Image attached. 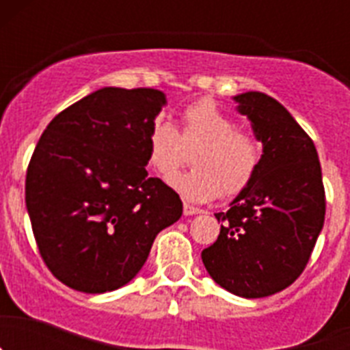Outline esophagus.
I'll list each match as a JSON object with an SVG mask.
<instances>
[{"instance_id": "obj_1", "label": "esophagus", "mask_w": 350, "mask_h": 350, "mask_svg": "<svg viewBox=\"0 0 350 350\" xmlns=\"http://www.w3.org/2000/svg\"><path fill=\"white\" fill-rule=\"evenodd\" d=\"M198 213H203L202 208H196V206H191L187 205V203H184V215H198Z\"/></svg>"}]
</instances>
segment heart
<instances>
[{"mask_svg":"<svg viewBox=\"0 0 350 350\" xmlns=\"http://www.w3.org/2000/svg\"><path fill=\"white\" fill-rule=\"evenodd\" d=\"M198 147L194 170L174 179ZM147 161L163 180L170 182L189 202H210L219 194L234 196L252 182L261 163V145L252 135L237 129V122L208 98L182 112V133L165 119H157L147 137Z\"/></svg>","mask_w":350,"mask_h":350,"instance_id":"1","label":"heart"}]
</instances>
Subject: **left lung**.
<instances>
[{
    "label": "left lung",
    "instance_id": "1",
    "mask_svg": "<svg viewBox=\"0 0 350 350\" xmlns=\"http://www.w3.org/2000/svg\"><path fill=\"white\" fill-rule=\"evenodd\" d=\"M262 144L254 178L230 203L215 243L202 252L213 282L242 298L286 289L307 267L324 224L323 172L314 142L265 92L233 96Z\"/></svg>",
    "mask_w": 350,
    "mask_h": 350
}]
</instances>
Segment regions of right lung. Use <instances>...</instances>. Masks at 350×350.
Masks as SVG:
<instances>
[{
    "label": "right lung",
    "mask_w": 350,
    "mask_h": 350,
    "mask_svg": "<svg viewBox=\"0 0 350 350\" xmlns=\"http://www.w3.org/2000/svg\"><path fill=\"white\" fill-rule=\"evenodd\" d=\"M163 107L157 89L101 88L43 131L26 206L43 261L71 289L101 295L131 282L157 233L180 219L178 194L145 170Z\"/></svg>",
    "instance_id": "add662e5"
}]
</instances>
